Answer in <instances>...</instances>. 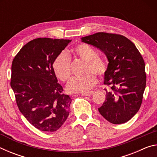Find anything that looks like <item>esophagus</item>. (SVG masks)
I'll return each instance as SVG.
<instances>
[{
  "instance_id": "obj_1",
  "label": "esophagus",
  "mask_w": 157,
  "mask_h": 157,
  "mask_svg": "<svg viewBox=\"0 0 157 157\" xmlns=\"http://www.w3.org/2000/svg\"><path fill=\"white\" fill-rule=\"evenodd\" d=\"M94 94V91H89V92H84V93H82V95L83 96H91V95Z\"/></svg>"
}]
</instances>
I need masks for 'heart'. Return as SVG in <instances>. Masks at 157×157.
<instances>
[{"instance_id": "heart-1", "label": "heart", "mask_w": 157, "mask_h": 157, "mask_svg": "<svg viewBox=\"0 0 157 157\" xmlns=\"http://www.w3.org/2000/svg\"><path fill=\"white\" fill-rule=\"evenodd\" d=\"M75 56L86 62L84 73L80 78H74L68 82L67 90L70 93H82L93 88L98 82L94 74L102 78L107 73L108 65L105 60L98 57V53L94 48L86 44H81L73 50ZM53 71L58 79L67 82L71 76V59L67 53L60 52L52 63Z\"/></svg>"}]
</instances>
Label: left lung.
Listing matches in <instances>:
<instances>
[{
  "mask_svg": "<svg viewBox=\"0 0 157 157\" xmlns=\"http://www.w3.org/2000/svg\"><path fill=\"white\" fill-rule=\"evenodd\" d=\"M81 39L100 49L109 61L104 84L111 90H106L105 101L98 111L111 123H126L142 103L146 85L143 57L134 44L121 34L98 33Z\"/></svg>",
  "mask_w": 157,
  "mask_h": 157,
  "instance_id": "1",
  "label": "left lung"
}]
</instances>
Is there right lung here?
Returning a JSON list of instances; mask_svg holds the SVG:
<instances>
[{"mask_svg":"<svg viewBox=\"0 0 157 157\" xmlns=\"http://www.w3.org/2000/svg\"><path fill=\"white\" fill-rule=\"evenodd\" d=\"M71 40L37 38L17 53L10 85L20 111L41 131L55 132L67 119L71 98L63 93L52 63Z\"/></svg>","mask_w":157,"mask_h":157,"instance_id":"right-lung-1","label":"right lung"}]
</instances>
